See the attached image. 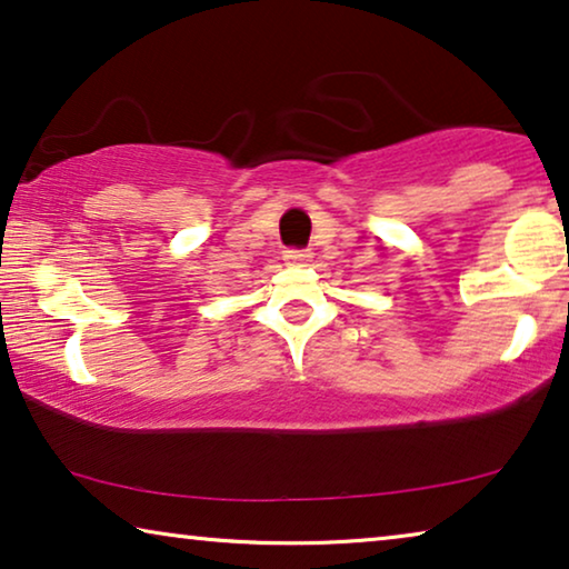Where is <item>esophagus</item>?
<instances>
[{"label":"esophagus","instance_id":"obj_1","mask_svg":"<svg viewBox=\"0 0 569 569\" xmlns=\"http://www.w3.org/2000/svg\"><path fill=\"white\" fill-rule=\"evenodd\" d=\"M283 260L288 262V266H307V262L311 260V252L309 250H286Z\"/></svg>","mask_w":569,"mask_h":569}]
</instances>
